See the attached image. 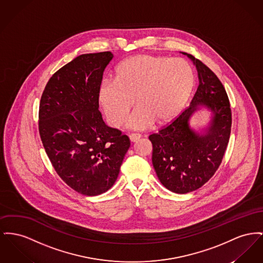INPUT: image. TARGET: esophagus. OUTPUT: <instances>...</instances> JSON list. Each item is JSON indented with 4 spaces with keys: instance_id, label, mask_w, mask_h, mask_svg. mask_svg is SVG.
<instances>
[{
    "instance_id": "1",
    "label": "esophagus",
    "mask_w": 263,
    "mask_h": 263,
    "mask_svg": "<svg viewBox=\"0 0 263 263\" xmlns=\"http://www.w3.org/2000/svg\"><path fill=\"white\" fill-rule=\"evenodd\" d=\"M129 138L131 140V142H137L141 138V135L140 134H131V135H129Z\"/></svg>"
}]
</instances>
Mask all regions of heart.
Here are the masks:
<instances>
[{"label":"heart","mask_w":263,"mask_h":263,"mask_svg":"<svg viewBox=\"0 0 263 263\" xmlns=\"http://www.w3.org/2000/svg\"><path fill=\"white\" fill-rule=\"evenodd\" d=\"M195 83L193 69L183 59L138 54L124 60L114 80H102L97 99L109 123H123L135 102L138 106L127 120L128 129L143 131L157 121L170 123L185 106Z\"/></svg>","instance_id":"obj_1"}]
</instances>
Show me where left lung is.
Instances as JSON below:
<instances>
[{
    "mask_svg": "<svg viewBox=\"0 0 263 263\" xmlns=\"http://www.w3.org/2000/svg\"><path fill=\"white\" fill-rule=\"evenodd\" d=\"M196 65L199 86L192 102L170 125L149 136L152 163L162 185L176 194H186L204 185L218 169L232 127L227 91L216 74L201 61L183 52ZM201 107L212 113L205 128L197 132L189 121Z\"/></svg>",
    "mask_w": 263,
    "mask_h": 263,
    "instance_id": "1",
    "label": "left lung"
}]
</instances>
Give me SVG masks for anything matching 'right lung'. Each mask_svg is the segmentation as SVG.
<instances>
[{
	"label": "right lung",
	"instance_id": "1",
	"mask_svg": "<svg viewBox=\"0 0 263 263\" xmlns=\"http://www.w3.org/2000/svg\"><path fill=\"white\" fill-rule=\"evenodd\" d=\"M110 51L85 53L59 69L43 92L39 130L54 170L71 189L97 196L114 185L130 140L102 119L97 89Z\"/></svg>",
	"mask_w": 263,
	"mask_h": 263
}]
</instances>
